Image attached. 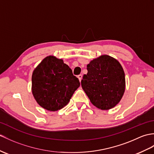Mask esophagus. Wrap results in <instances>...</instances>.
<instances>
[{"label":"esophagus","instance_id":"obj_1","mask_svg":"<svg viewBox=\"0 0 154 154\" xmlns=\"http://www.w3.org/2000/svg\"><path fill=\"white\" fill-rule=\"evenodd\" d=\"M77 77L79 79V81L81 82V79H82V77H83V75H79L77 76Z\"/></svg>","mask_w":154,"mask_h":154}]
</instances>
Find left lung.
<instances>
[{
    "instance_id": "obj_1",
    "label": "left lung",
    "mask_w": 154,
    "mask_h": 154,
    "mask_svg": "<svg viewBox=\"0 0 154 154\" xmlns=\"http://www.w3.org/2000/svg\"><path fill=\"white\" fill-rule=\"evenodd\" d=\"M88 73L81 86L91 102L96 108L108 110L114 108L125 90V77L121 63L112 56L102 55L91 61Z\"/></svg>"
}]
</instances>
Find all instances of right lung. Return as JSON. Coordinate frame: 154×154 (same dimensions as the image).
<instances>
[{"mask_svg": "<svg viewBox=\"0 0 154 154\" xmlns=\"http://www.w3.org/2000/svg\"><path fill=\"white\" fill-rule=\"evenodd\" d=\"M79 86L69 67L54 56L42 60L32 74L34 98L42 108L51 112L66 106Z\"/></svg>", "mask_w": 154, "mask_h": 154, "instance_id": "add662e5", "label": "right lung"}]
</instances>
